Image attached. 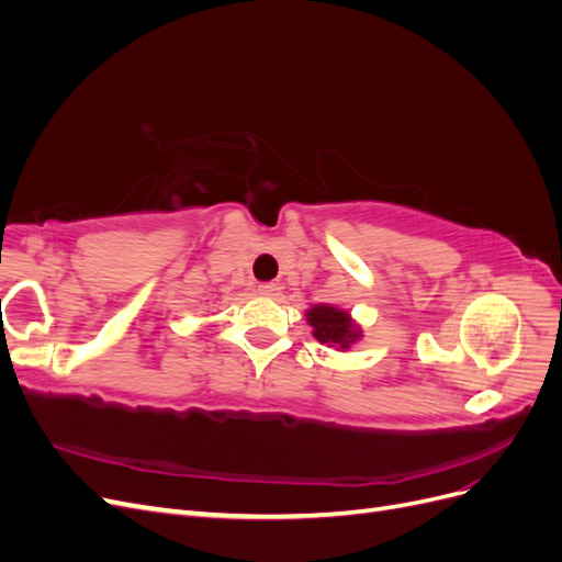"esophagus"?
I'll return each mask as SVG.
<instances>
[{"mask_svg":"<svg viewBox=\"0 0 562 562\" xmlns=\"http://www.w3.org/2000/svg\"><path fill=\"white\" fill-rule=\"evenodd\" d=\"M279 291H281V285H279V283H274V281L260 283V285H258V293H260V295H265V297H274V295H279Z\"/></svg>","mask_w":562,"mask_h":562,"instance_id":"obj_1","label":"esophagus"}]
</instances>
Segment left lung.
<instances>
[{
	"instance_id": "obj_1",
	"label": "left lung",
	"mask_w": 562,
	"mask_h": 562,
	"mask_svg": "<svg viewBox=\"0 0 562 562\" xmlns=\"http://www.w3.org/2000/svg\"><path fill=\"white\" fill-rule=\"evenodd\" d=\"M307 321L321 345L347 351L356 339H361L359 323L351 318L349 312L333 307V304H316L307 312Z\"/></svg>"
}]
</instances>
